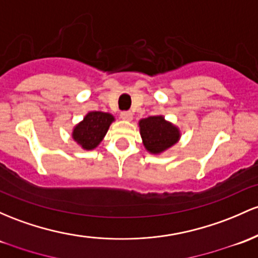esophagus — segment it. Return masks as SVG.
<instances>
[{"label": "esophagus", "instance_id": "obj_1", "mask_svg": "<svg viewBox=\"0 0 258 258\" xmlns=\"http://www.w3.org/2000/svg\"><path fill=\"white\" fill-rule=\"evenodd\" d=\"M120 116L122 120H127V121L132 120V112L131 111H122L120 114Z\"/></svg>", "mask_w": 258, "mask_h": 258}]
</instances>
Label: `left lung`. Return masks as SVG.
Listing matches in <instances>:
<instances>
[{
	"label": "left lung",
	"mask_w": 258,
	"mask_h": 258,
	"mask_svg": "<svg viewBox=\"0 0 258 258\" xmlns=\"http://www.w3.org/2000/svg\"><path fill=\"white\" fill-rule=\"evenodd\" d=\"M143 144L151 153H160L179 140V130L166 122L163 116H151L140 121Z\"/></svg>",
	"instance_id": "1"
}]
</instances>
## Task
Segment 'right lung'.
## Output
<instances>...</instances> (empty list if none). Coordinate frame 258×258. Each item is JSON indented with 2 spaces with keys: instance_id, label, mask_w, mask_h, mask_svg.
<instances>
[{
  "instance_id": "obj_1",
  "label": "right lung",
  "mask_w": 258,
  "mask_h": 258,
  "mask_svg": "<svg viewBox=\"0 0 258 258\" xmlns=\"http://www.w3.org/2000/svg\"><path fill=\"white\" fill-rule=\"evenodd\" d=\"M114 121L112 115L106 112H89L73 131V138L84 149H93L101 142L109 130L110 123Z\"/></svg>"
}]
</instances>
